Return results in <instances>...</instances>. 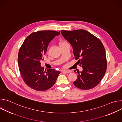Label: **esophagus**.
<instances>
[{
  "label": "esophagus",
  "mask_w": 122,
  "mask_h": 122,
  "mask_svg": "<svg viewBox=\"0 0 122 122\" xmlns=\"http://www.w3.org/2000/svg\"><path fill=\"white\" fill-rule=\"evenodd\" d=\"M63 71L65 73H71L72 72L71 71H69V70H64V71Z\"/></svg>",
  "instance_id": "34e87169"
}]
</instances>
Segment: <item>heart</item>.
Listing matches in <instances>:
<instances>
[{
  "instance_id": "heart-1",
  "label": "heart",
  "mask_w": 122,
  "mask_h": 122,
  "mask_svg": "<svg viewBox=\"0 0 122 122\" xmlns=\"http://www.w3.org/2000/svg\"><path fill=\"white\" fill-rule=\"evenodd\" d=\"M66 44H67V43H66V42H64V41H61V42L60 43V46H61V45Z\"/></svg>"
}]
</instances>
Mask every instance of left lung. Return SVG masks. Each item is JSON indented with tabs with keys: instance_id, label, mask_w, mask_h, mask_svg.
I'll list each match as a JSON object with an SVG mask.
<instances>
[{
	"instance_id": "left-lung-1",
	"label": "left lung",
	"mask_w": 122,
	"mask_h": 122,
	"mask_svg": "<svg viewBox=\"0 0 122 122\" xmlns=\"http://www.w3.org/2000/svg\"><path fill=\"white\" fill-rule=\"evenodd\" d=\"M61 32L71 44L75 59H79L77 63L83 69L82 71H77L74 85L82 90L94 88L103 78L107 67L106 51L102 43L85 30H62Z\"/></svg>"
}]
</instances>
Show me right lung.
I'll use <instances>...</instances> for the list:
<instances>
[{
    "label": "right lung",
    "mask_w": 122,
    "mask_h": 122,
    "mask_svg": "<svg viewBox=\"0 0 122 122\" xmlns=\"http://www.w3.org/2000/svg\"><path fill=\"white\" fill-rule=\"evenodd\" d=\"M60 31L51 30L33 32L24 41L20 48L18 63L21 76L31 88L37 91H45L55 83L60 73L54 69L44 71L41 60L45 55L50 42L59 35Z\"/></svg>",
    "instance_id": "obj_1"
}]
</instances>
